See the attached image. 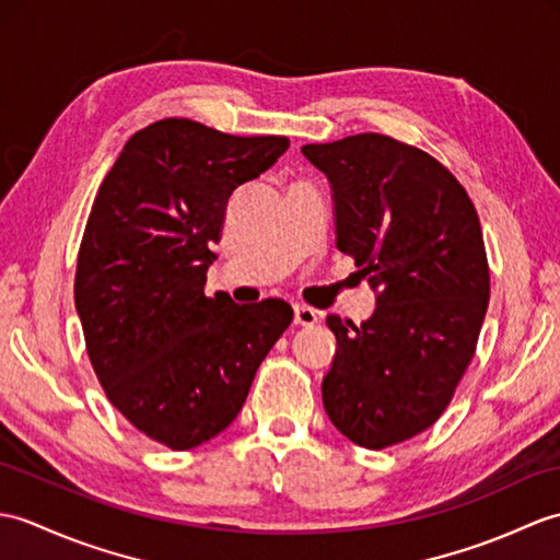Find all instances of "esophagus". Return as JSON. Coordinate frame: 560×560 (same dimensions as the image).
I'll list each match as a JSON object with an SVG mask.
<instances>
[{"mask_svg": "<svg viewBox=\"0 0 560 560\" xmlns=\"http://www.w3.org/2000/svg\"><path fill=\"white\" fill-rule=\"evenodd\" d=\"M293 322L301 324V327H310V324L317 322V310L307 305H293Z\"/></svg>", "mask_w": 560, "mask_h": 560, "instance_id": "34e87169", "label": "esophagus"}]
</instances>
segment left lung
<instances>
[{
	"mask_svg": "<svg viewBox=\"0 0 560 560\" xmlns=\"http://www.w3.org/2000/svg\"><path fill=\"white\" fill-rule=\"evenodd\" d=\"M303 154L331 184L336 248L376 293L362 324L327 317L324 410L380 451L432 427L470 365L489 305L482 226L458 178L396 138L358 133Z\"/></svg>",
	"mask_w": 560,
	"mask_h": 560,
	"instance_id": "8db88e82",
	"label": "left lung"
}]
</instances>
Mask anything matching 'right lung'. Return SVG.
<instances>
[{
    "mask_svg": "<svg viewBox=\"0 0 560 560\" xmlns=\"http://www.w3.org/2000/svg\"><path fill=\"white\" fill-rule=\"evenodd\" d=\"M285 150L283 136L154 121L128 138L90 210L73 283L88 358L112 406L172 451L236 420L293 319L271 298L205 295L229 198Z\"/></svg>",
    "mask_w": 560,
    "mask_h": 560,
    "instance_id": "1",
    "label": "right lung"
}]
</instances>
